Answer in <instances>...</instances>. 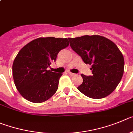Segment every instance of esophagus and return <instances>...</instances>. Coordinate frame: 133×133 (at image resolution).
<instances>
[{
	"instance_id": "obj_1",
	"label": "esophagus",
	"mask_w": 133,
	"mask_h": 133,
	"mask_svg": "<svg viewBox=\"0 0 133 133\" xmlns=\"http://www.w3.org/2000/svg\"><path fill=\"white\" fill-rule=\"evenodd\" d=\"M68 74H69V75H75V74H74V73H71V71H68Z\"/></svg>"
}]
</instances>
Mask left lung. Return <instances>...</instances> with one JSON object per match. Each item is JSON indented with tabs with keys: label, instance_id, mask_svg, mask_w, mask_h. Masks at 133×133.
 <instances>
[{
	"label": "left lung",
	"instance_id": "left-lung-1",
	"mask_svg": "<svg viewBox=\"0 0 133 133\" xmlns=\"http://www.w3.org/2000/svg\"><path fill=\"white\" fill-rule=\"evenodd\" d=\"M70 46L85 64L91 65L93 75L81 74L83 83L77 89L88 97L101 99L110 95L121 80L124 58L114 42L99 35L68 38Z\"/></svg>",
	"mask_w": 133,
	"mask_h": 133
}]
</instances>
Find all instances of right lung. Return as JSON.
<instances>
[{
  "mask_svg": "<svg viewBox=\"0 0 133 133\" xmlns=\"http://www.w3.org/2000/svg\"><path fill=\"white\" fill-rule=\"evenodd\" d=\"M69 44L67 38H39L19 51L13 62L12 75L16 89L24 99L42 103L56 93L62 74L47 68L56 62L59 51Z\"/></svg>",
  "mask_w": 133,
  "mask_h": 133,
  "instance_id": "1",
  "label": "right lung"
}]
</instances>
